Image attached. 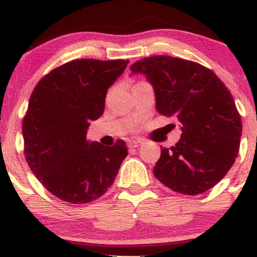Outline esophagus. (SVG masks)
<instances>
[{
	"mask_svg": "<svg viewBox=\"0 0 257 257\" xmlns=\"http://www.w3.org/2000/svg\"><path fill=\"white\" fill-rule=\"evenodd\" d=\"M140 145H141L140 140H133V141H131V143H129V147H131V149H138V147Z\"/></svg>",
	"mask_w": 257,
	"mask_h": 257,
	"instance_id": "1",
	"label": "esophagus"
}]
</instances>
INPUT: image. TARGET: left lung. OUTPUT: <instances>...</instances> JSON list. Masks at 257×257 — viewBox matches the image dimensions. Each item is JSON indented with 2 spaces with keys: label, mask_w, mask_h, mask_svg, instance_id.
<instances>
[{
  "label": "left lung",
  "mask_w": 257,
  "mask_h": 257,
  "mask_svg": "<svg viewBox=\"0 0 257 257\" xmlns=\"http://www.w3.org/2000/svg\"><path fill=\"white\" fill-rule=\"evenodd\" d=\"M131 70L151 82L159 113L181 124L179 143L161 149L156 178L187 196L214 187L239 152L241 120L231 91L210 69L181 58H144Z\"/></svg>",
  "instance_id": "1"
}]
</instances>
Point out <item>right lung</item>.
<instances>
[{"instance_id": "obj_1", "label": "right lung", "mask_w": 257, "mask_h": 257, "mask_svg": "<svg viewBox=\"0 0 257 257\" xmlns=\"http://www.w3.org/2000/svg\"><path fill=\"white\" fill-rule=\"evenodd\" d=\"M129 60L76 59L38 81L23 118L24 155L31 172L53 196L85 204L113 184L125 143L113 146L87 141L90 120L105 108L108 87Z\"/></svg>"}]
</instances>
